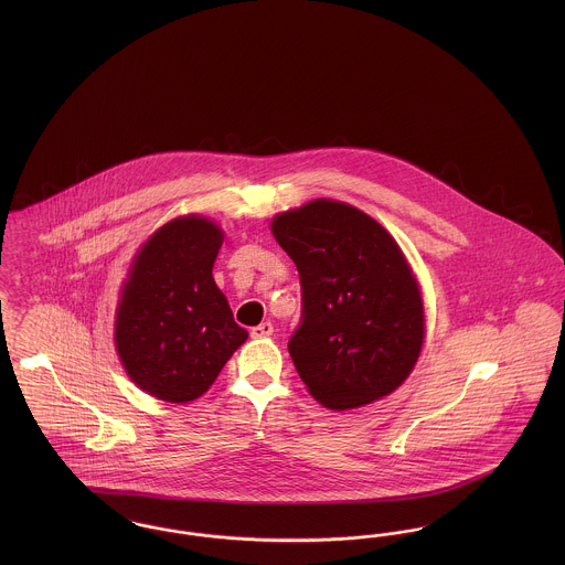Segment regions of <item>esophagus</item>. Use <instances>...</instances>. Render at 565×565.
I'll return each mask as SVG.
<instances>
[{"mask_svg":"<svg viewBox=\"0 0 565 565\" xmlns=\"http://www.w3.org/2000/svg\"><path fill=\"white\" fill-rule=\"evenodd\" d=\"M249 334H252L254 339H265V337H270V334H273V323H258V326H254V328H252V332H249Z\"/></svg>","mask_w":565,"mask_h":565,"instance_id":"34e87169","label":"esophagus"}]
</instances>
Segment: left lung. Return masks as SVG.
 I'll use <instances>...</instances> for the list:
<instances>
[{
    "instance_id": "8db88e82",
    "label": "left lung",
    "mask_w": 565,
    "mask_h": 565,
    "mask_svg": "<svg viewBox=\"0 0 565 565\" xmlns=\"http://www.w3.org/2000/svg\"><path fill=\"white\" fill-rule=\"evenodd\" d=\"M270 231L300 277L288 351L311 396L345 411L392 394L424 343V302L398 243L326 199L277 215Z\"/></svg>"
}]
</instances>
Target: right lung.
<instances>
[{
	"mask_svg": "<svg viewBox=\"0 0 565 565\" xmlns=\"http://www.w3.org/2000/svg\"><path fill=\"white\" fill-rule=\"evenodd\" d=\"M220 245L215 224L189 215L164 224L135 256L116 313V350L154 398H199L247 339L212 277Z\"/></svg>",
	"mask_w": 565,
	"mask_h": 565,
	"instance_id": "obj_1",
	"label": "right lung"
}]
</instances>
